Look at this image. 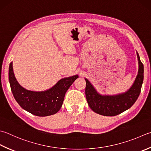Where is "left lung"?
<instances>
[{
  "mask_svg": "<svg viewBox=\"0 0 151 151\" xmlns=\"http://www.w3.org/2000/svg\"><path fill=\"white\" fill-rule=\"evenodd\" d=\"M139 61V71L134 83L126 93L116 96H101L85 79V96L89 107L94 112L106 116L120 114L129 109L135 103L141 93L143 81L144 67L137 52Z\"/></svg>",
  "mask_w": 151,
  "mask_h": 151,
  "instance_id": "left-lung-1",
  "label": "left lung"
}]
</instances>
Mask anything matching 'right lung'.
Listing matches in <instances>:
<instances>
[{"label": "right lung", "instance_id": "obj_1", "mask_svg": "<svg viewBox=\"0 0 151 151\" xmlns=\"http://www.w3.org/2000/svg\"><path fill=\"white\" fill-rule=\"evenodd\" d=\"M8 78L14 97L23 109L33 115L47 116L55 114L61 109L65 94L78 76L62 79L52 88L46 91H31L23 88L16 81L13 72L12 62H10Z\"/></svg>", "mask_w": 151, "mask_h": 151}]
</instances>
